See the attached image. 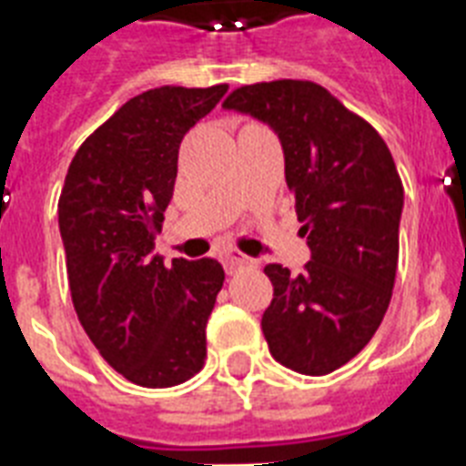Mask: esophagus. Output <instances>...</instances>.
<instances>
[{
  "label": "esophagus",
  "instance_id": "34e87169",
  "mask_svg": "<svg viewBox=\"0 0 466 466\" xmlns=\"http://www.w3.org/2000/svg\"><path fill=\"white\" fill-rule=\"evenodd\" d=\"M222 263H225V270L232 275V272L241 270V268H248L253 263L248 256H244L241 251H225V256H222Z\"/></svg>",
  "mask_w": 466,
  "mask_h": 466
}]
</instances>
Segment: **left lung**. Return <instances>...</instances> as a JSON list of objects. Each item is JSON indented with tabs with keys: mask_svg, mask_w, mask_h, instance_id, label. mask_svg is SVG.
I'll return each instance as SVG.
<instances>
[{
	"mask_svg": "<svg viewBox=\"0 0 466 466\" xmlns=\"http://www.w3.org/2000/svg\"><path fill=\"white\" fill-rule=\"evenodd\" d=\"M222 105L279 136L311 248L297 278L266 266L275 294L260 325L270 354L297 373H332L370 342L390 304L404 203L395 160L364 116L313 81L241 86Z\"/></svg>",
	"mask_w": 466,
	"mask_h": 466,
	"instance_id": "1",
	"label": "left lung"
}]
</instances>
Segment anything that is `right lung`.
Segmentation results:
<instances>
[{
  "instance_id": "1",
  "label": "right lung",
  "mask_w": 466,
  "mask_h": 466,
  "mask_svg": "<svg viewBox=\"0 0 466 466\" xmlns=\"http://www.w3.org/2000/svg\"><path fill=\"white\" fill-rule=\"evenodd\" d=\"M160 86L131 97L76 150L59 196L71 299L100 357L127 380L169 388L206 364V323L225 282L215 258L153 253L181 138L222 100Z\"/></svg>"
}]
</instances>
